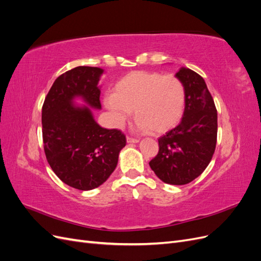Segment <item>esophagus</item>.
<instances>
[{
	"mask_svg": "<svg viewBox=\"0 0 261 261\" xmlns=\"http://www.w3.org/2000/svg\"><path fill=\"white\" fill-rule=\"evenodd\" d=\"M126 141H127L128 144H137V143H139V139H137V138H132V137H127V138H126Z\"/></svg>",
	"mask_w": 261,
	"mask_h": 261,
	"instance_id": "34e87169",
	"label": "esophagus"
}]
</instances>
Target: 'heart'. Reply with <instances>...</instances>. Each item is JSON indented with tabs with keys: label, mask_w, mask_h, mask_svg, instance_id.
<instances>
[{
	"label": "heart",
	"mask_w": 261,
	"mask_h": 261,
	"mask_svg": "<svg viewBox=\"0 0 261 261\" xmlns=\"http://www.w3.org/2000/svg\"><path fill=\"white\" fill-rule=\"evenodd\" d=\"M117 126H122L134 110L136 128L160 135L180 122L186 107V89L179 78L158 72L128 73L105 98Z\"/></svg>",
	"instance_id": "b5f03b06"
}]
</instances>
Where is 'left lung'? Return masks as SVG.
<instances>
[{
    "label": "left lung",
    "mask_w": 261,
    "mask_h": 261,
    "mask_svg": "<svg viewBox=\"0 0 261 261\" xmlns=\"http://www.w3.org/2000/svg\"><path fill=\"white\" fill-rule=\"evenodd\" d=\"M175 76L186 89L185 112L175 128L158 139L159 152L149 165L164 183L185 185L201 174L215 153L218 113L200 75L180 67Z\"/></svg>",
    "instance_id": "8db88e82"
}]
</instances>
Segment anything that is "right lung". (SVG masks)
<instances>
[{
    "mask_svg": "<svg viewBox=\"0 0 261 261\" xmlns=\"http://www.w3.org/2000/svg\"><path fill=\"white\" fill-rule=\"evenodd\" d=\"M105 70L78 66L59 76L42 107V137L46 160L68 186L91 191L115 170L126 145L118 129H107L94 121L92 109H101L99 81ZM81 97L86 105H77Z\"/></svg>",
    "mask_w": 261,
    "mask_h": 261,
    "instance_id": "obj_1",
    "label": "right lung"
}]
</instances>
